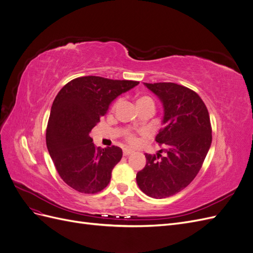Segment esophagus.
Wrapping results in <instances>:
<instances>
[{"label":"esophagus","instance_id":"obj_1","mask_svg":"<svg viewBox=\"0 0 253 253\" xmlns=\"http://www.w3.org/2000/svg\"><path fill=\"white\" fill-rule=\"evenodd\" d=\"M132 153H133V151L128 150V149H125V150H124V156H128V155H131Z\"/></svg>","mask_w":253,"mask_h":253}]
</instances>
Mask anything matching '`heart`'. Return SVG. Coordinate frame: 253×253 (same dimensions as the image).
Listing matches in <instances>:
<instances>
[{
  "label": "heart",
  "instance_id": "b5f03b06",
  "mask_svg": "<svg viewBox=\"0 0 253 253\" xmlns=\"http://www.w3.org/2000/svg\"><path fill=\"white\" fill-rule=\"evenodd\" d=\"M119 102L120 100L115 102L114 108H116V106L119 104ZM145 105H154V101H153V99L149 96H140L138 99H137V106H138V108H141V106H145ZM126 140L131 144H135L137 141L135 136L131 133L126 134Z\"/></svg>",
  "mask_w": 253,
  "mask_h": 253
}]
</instances>
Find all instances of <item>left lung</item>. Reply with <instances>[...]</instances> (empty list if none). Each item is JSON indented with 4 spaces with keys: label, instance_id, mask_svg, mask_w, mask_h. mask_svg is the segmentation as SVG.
Listing matches in <instances>:
<instances>
[{
    "label": "left lung",
    "instance_id": "obj_1",
    "mask_svg": "<svg viewBox=\"0 0 253 253\" xmlns=\"http://www.w3.org/2000/svg\"><path fill=\"white\" fill-rule=\"evenodd\" d=\"M143 84L164 106L163 128L155 140L166 155L144 154L147 164L136 181L148 196L166 198L180 192L200 172L212 142L210 117L192 89L172 82Z\"/></svg>",
    "mask_w": 253,
    "mask_h": 253
}]
</instances>
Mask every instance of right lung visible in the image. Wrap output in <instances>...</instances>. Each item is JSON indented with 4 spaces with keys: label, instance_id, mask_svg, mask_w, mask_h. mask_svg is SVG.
Here are the masks:
<instances>
[{
    "label": "right lung",
    "instance_id": "obj_1",
    "mask_svg": "<svg viewBox=\"0 0 253 253\" xmlns=\"http://www.w3.org/2000/svg\"><path fill=\"white\" fill-rule=\"evenodd\" d=\"M138 81L86 76L61 88L52 102L46 145L56 169L68 186L85 194L100 192L122 157L119 147H96L89 133L119 95Z\"/></svg>",
    "mask_w": 253,
    "mask_h": 253
}]
</instances>
